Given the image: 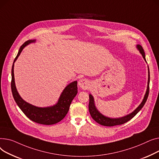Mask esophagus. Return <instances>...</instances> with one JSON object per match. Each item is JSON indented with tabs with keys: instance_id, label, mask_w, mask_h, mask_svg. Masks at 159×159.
Wrapping results in <instances>:
<instances>
[{
	"instance_id": "obj_1",
	"label": "esophagus",
	"mask_w": 159,
	"mask_h": 159,
	"mask_svg": "<svg viewBox=\"0 0 159 159\" xmlns=\"http://www.w3.org/2000/svg\"><path fill=\"white\" fill-rule=\"evenodd\" d=\"M89 85H90L89 81L86 79H82L78 81V86L83 90L88 89L89 87Z\"/></svg>"
}]
</instances>
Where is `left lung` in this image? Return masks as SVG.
<instances>
[{"label": "left lung", "instance_id": "left-lung-1", "mask_svg": "<svg viewBox=\"0 0 159 159\" xmlns=\"http://www.w3.org/2000/svg\"><path fill=\"white\" fill-rule=\"evenodd\" d=\"M136 48L139 51V52L141 53L143 56V57L145 61L146 62V58H145V53L144 51L143 48H142L141 45H137ZM147 63V62H146ZM148 85H147V89L145 93V95L144 96V98L141 102V103L140 104L137 108L134 110L130 114L121 117L119 118H111V117H108L107 116H104L103 114H102L100 111L98 110L95 105V101H94V98L92 96L91 94H89V112L90 114L91 117L92 119H94L96 122L102 125V126H114L116 125H123L128 121H129L130 119H132L139 111L142 109V108L144 107L145 102L148 99V94H149V90H150V70H149V67L148 66Z\"/></svg>", "mask_w": 159, "mask_h": 159}]
</instances>
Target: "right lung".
Instances as JSON below:
<instances>
[{
	"mask_svg": "<svg viewBox=\"0 0 159 159\" xmlns=\"http://www.w3.org/2000/svg\"><path fill=\"white\" fill-rule=\"evenodd\" d=\"M35 42L36 40H30L25 42L20 47L13 61L11 69V83L12 94L16 103L28 118L34 122L39 124L45 125H54L60 122L67 115L71 102L78 93V82L77 81H74L65 87L61 92L58 102L52 106L39 107L24 101L18 94L16 88L14 76V63L25 47L31 43H34Z\"/></svg>",
	"mask_w": 159,
	"mask_h": 159,
	"instance_id": "add662e5",
	"label": "right lung"
}]
</instances>
